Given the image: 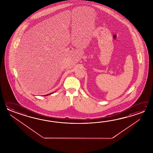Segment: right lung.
<instances>
[{"mask_svg":"<svg viewBox=\"0 0 153 153\" xmlns=\"http://www.w3.org/2000/svg\"><path fill=\"white\" fill-rule=\"evenodd\" d=\"M49 94H47V95H46V96H48V95H49Z\"/></svg>","mask_w":153,"mask_h":153,"instance_id":"add662e5","label":"right lung"}]
</instances>
